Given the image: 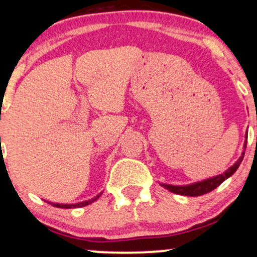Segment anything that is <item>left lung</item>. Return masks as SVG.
I'll return each instance as SVG.
<instances>
[{
  "mask_svg": "<svg viewBox=\"0 0 257 257\" xmlns=\"http://www.w3.org/2000/svg\"><path fill=\"white\" fill-rule=\"evenodd\" d=\"M245 139H247V137H245ZM244 149H246V140H245V143H244ZM243 158H244V151H243V153H241L239 159H238V161L235 162L232 167H229L223 174H221V175H217V176H214V178L206 179V180H203V181L194 182V184L186 185V186H174V185H167V184H161V186H163L164 188L169 190L170 192L176 193V194H181V196H190V197L203 196V194L211 192V191L215 190L217 186H220L221 184H222L226 179H228L229 176H232L233 174L235 173V170L239 168Z\"/></svg>",
  "mask_w": 257,
  "mask_h": 257,
  "instance_id": "8db88e82",
  "label": "left lung"
}]
</instances>
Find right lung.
<instances>
[{"label": "right lung", "mask_w": 257, "mask_h": 257, "mask_svg": "<svg viewBox=\"0 0 257 257\" xmlns=\"http://www.w3.org/2000/svg\"><path fill=\"white\" fill-rule=\"evenodd\" d=\"M100 196H101V193H99L98 196H95V197H94V198H91L89 200H85V202H81V203H76V204H59V203H51V202H48V203H49V204H52L53 206H57V208H65V209L81 208V206H85V205L90 204V203L95 202V200L98 199Z\"/></svg>", "instance_id": "add662e5"}]
</instances>
